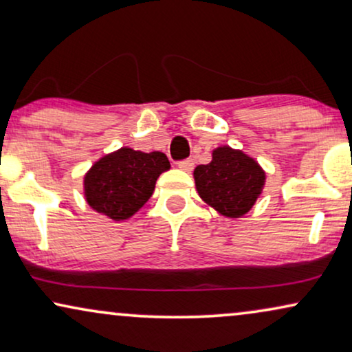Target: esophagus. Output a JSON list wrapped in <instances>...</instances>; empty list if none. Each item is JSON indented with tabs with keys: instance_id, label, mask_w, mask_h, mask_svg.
I'll return each mask as SVG.
<instances>
[{
	"instance_id": "1",
	"label": "esophagus",
	"mask_w": 352,
	"mask_h": 352,
	"mask_svg": "<svg viewBox=\"0 0 352 352\" xmlns=\"http://www.w3.org/2000/svg\"><path fill=\"white\" fill-rule=\"evenodd\" d=\"M177 166H179L182 171L189 173V171L194 170V160H190V158H186V160L177 162Z\"/></svg>"
}]
</instances>
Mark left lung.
Here are the masks:
<instances>
[{
  "label": "left lung",
  "mask_w": 352,
  "mask_h": 352,
  "mask_svg": "<svg viewBox=\"0 0 352 352\" xmlns=\"http://www.w3.org/2000/svg\"><path fill=\"white\" fill-rule=\"evenodd\" d=\"M194 177L201 200L223 216L240 218L261 194L266 175L247 153L224 146L214 148L208 165L195 168Z\"/></svg>",
  "instance_id": "8db88e82"
}]
</instances>
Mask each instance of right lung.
Here are the masks:
<instances>
[{"mask_svg": "<svg viewBox=\"0 0 352 352\" xmlns=\"http://www.w3.org/2000/svg\"><path fill=\"white\" fill-rule=\"evenodd\" d=\"M170 162L163 152H141L129 147L96 162L85 176L86 201L98 213L124 221L151 199L155 182Z\"/></svg>", "mask_w": 352, "mask_h": 352, "instance_id": "obj_1", "label": "right lung"}]
</instances>
